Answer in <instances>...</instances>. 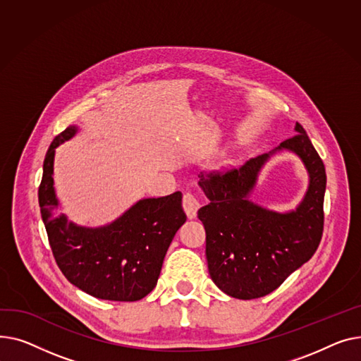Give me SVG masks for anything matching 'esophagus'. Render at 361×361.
Wrapping results in <instances>:
<instances>
[{"mask_svg": "<svg viewBox=\"0 0 361 361\" xmlns=\"http://www.w3.org/2000/svg\"><path fill=\"white\" fill-rule=\"evenodd\" d=\"M182 205H183V209H185L188 219H195L198 209L201 208L200 200L194 194H190V192H185L183 194Z\"/></svg>", "mask_w": 361, "mask_h": 361, "instance_id": "34e87169", "label": "esophagus"}]
</instances>
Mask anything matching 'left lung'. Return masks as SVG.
<instances>
[{
    "instance_id": "left-lung-1",
    "label": "left lung",
    "mask_w": 361,
    "mask_h": 361,
    "mask_svg": "<svg viewBox=\"0 0 361 361\" xmlns=\"http://www.w3.org/2000/svg\"><path fill=\"white\" fill-rule=\"evenodd\" d=\"M268 154L227 171L201 172L200 186L209 200L198 209L205 228L209 277L231 298L258 299L279 288L307 262L322 239L326 173L303 126ZM277 149H290L305 163L310 188L300 207L275 214L248 200L257 173Z\"/></svg>"
}]
</instances>
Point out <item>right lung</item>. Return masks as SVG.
<instances>
[{
    "label": "right lung",
    "mask_w": 361,
    "mask_h": 361,
    "mask_svg": "<svg viewBox=\"0 0 361 361\" xmlns=\"http://www.w3.org/2000/svg\"><path fill=\"white\" fill-rule=\"evenodd\" d=\"M75 133L77 126H68L54 138L39 186L40 214L54 258L66 279L93 298L140 300L156 287L166 252L186 221L182 192L141 200L103 227H81L68 221L56 213L52 173L55 148Z\"/></svg>",
    "instance_id": "add662e5"
}]
</instances>
